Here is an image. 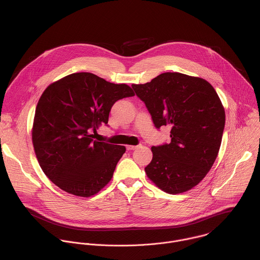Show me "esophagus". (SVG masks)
Returning <instances> with one entry per match:
<instances>
[{
  "mask_svg": "<svg viewBox=\"0 0 260 260\" xmlns=\"http://www.w3.org/2000/svg\"><path fill=\"white\" fill-rule=\"evenodd\" d=\"M136 148H137V146H134V145H128V146H126V149H127L128 151H130V150H135Z\"/></svg>",
  "mask_w": 260,
  "mask_h": 260,
  "instance_id": "obj_1",
  "label": "esophagus"
}]
</instances>
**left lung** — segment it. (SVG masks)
<instances>
[{"instance_id": "8db88e82", "label": "left lung", "mask_w": 260, "mask_h": 260, "mask_svg": "<svg viewBox=\"0 0 260 260\" xmlns=\"http://www.w3.org/2000/svg\"><path fill=\"white\" fill-rule=\"evenodd\" d=\"M132 88L154 126L171 127L170 143L151 148L149 179L170 194L188 191L206 176L220 148L225 112L216 91L204 79L170 72Z\"/></svg>"}]
</instances>
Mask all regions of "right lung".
<instances>
[{
    "mask_svg": "<svg viewBox=\"0 0 260 260\" xmlns=\"http://www.w3.org/2000/svg\"><path fill=\"white\" fill-rule=\"evenodd\" d=\"M134 95L126 84L86 72L47 87L38 102L32 140L42 170L55 185L90 197L108 184L126 148L93 140L91 132L108 124L116 101Z\"/></svg>",
    "mask_w": 260,
    "mask_h": 260,
    "instance_id": "obj_1",
    "label": "right lung"
}]
</instances>
